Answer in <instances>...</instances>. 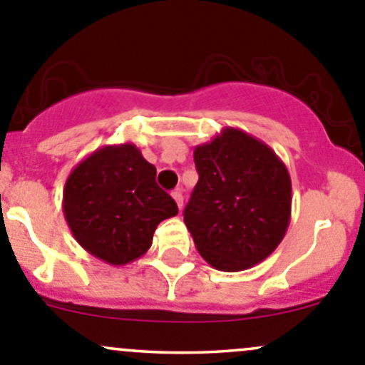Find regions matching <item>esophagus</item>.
<instances>
[{
	"label": "esophagus",
	"mask_w": 365,
	"mask_h": 365,
	"mask_svg": "<svg viewBox=\"0 0 365 365\" xmlns=\"http://www.w3.org/2000/svg\"><path fill=\"white\" fill-rule=\"evenodd\" d=\"M173 200H175V201H176V205H178V210H182V206H183V196H182V190H180V189L173 190Z\"/></svg>",
	"instance_id": "34e87169"
}]
</instances>
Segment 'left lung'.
Listing matches in <instances>:
<instances>
[{
  "instance_id": "left-lung-1",
  "label": "left lung",
  "mask_w": 365,
  "mask_h": 365,
  "mask_svg": "<svg viewBox=\"0 0 365 365\" xmlns=\"http://www.w3.org/2000/svg\"><path fill=\"white\" fill-rule=\"evenodd\" d=\"M200 173L183 212L197 252L222 272L247 270L277 249L292 219V178L274 150L222 128L194 148Z\"/></svg>"
}]
</instances>
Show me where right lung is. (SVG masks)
Returning <instances> with one entry per match:
<instances>
[{
    "label": "right lung",
    "instance_id": "1",
    "mask_svg": "<svg viewBox=\"0 0 365 365\" xmlns=\"http://www.w3.org/2000/svg\"><path fill=\"white\" fill-rule=\"evenodd\" d=\"M155 176V165L132 143L106 145L81 160L63 189L65 220L77 244L114 267L141 257L157 226L178 213Z\"/></svg>",
    "mask_w": 365,
    "mask_h": 365
}]
</instances>
